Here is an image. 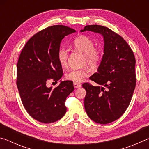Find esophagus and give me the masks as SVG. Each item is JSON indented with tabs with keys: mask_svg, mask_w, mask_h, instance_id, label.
I'll return each mask as SVG.
<instances>
[{
	"mask_svg": "<svg viewBox=\"0 0 149 149\" xmlns=\"http://www.w3.org/2000/svg\"><path fill=\"white\" fill-rule=\"evenodd\" d=\"M74 87L75 88H79L81 87V85L79 84H77V83H74Z\"/></svg>",
	"mask_w": 149,
	"mask_h": 149,
	"instance_id": "34e87169",
	"label": "esophagus"
}]
</instances>
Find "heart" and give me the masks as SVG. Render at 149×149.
<instances>
[{"label": "heart", "mask_w": 149, "mask_h": 149, "mask_svg": "<svg viewBox=\"0 0 149 149\" xmlns=\"http://www.w3.org/2000/svg\"><path fill=\"white\" fill-rule=\"evenodd\" d=\"M74 49L84 54L83 61L87 64L91 68L97 67L102 60V51L99 48L95 47V42L89 37L85 35H79L72 42ZM58 60L62 67L68 64V53L64 48H60L57 53ZM89 75V71L87 69L73 70L65 74L68 80L77 83L81 82Z\"/></svg>", "instance_id": "obj_1"}]
</instances>
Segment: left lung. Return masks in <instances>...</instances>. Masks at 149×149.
Here are the masks:
<instances>
[{"label": "left lung", "instance_id": "left-lung-1", "mask_svg": "<svg viewBox=\"0 0 149 149\" xmlns=\"http://www.w3.org/2000/svg\"><path fill=\"white\" fill-rule=\"evenodd\" d=\"M85 31L101 34L104 44L97 72L89 78L99 85H82L85 109L93 121L107 124L122 116L130 105L136 85L135 56L127 42L108 27L91 25L81 30Z\"/></svg>", "mask_w": 149, "mask_h": 149}]
</instances>
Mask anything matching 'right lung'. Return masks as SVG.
<instances>
[{
  "instance_id": "add662e5",
  "label": "right lung",
  "mask_w": 149,
  "mask_h": 149,
  "mask_svg": "<svg viewBox=\"0 0 149 149\" xmlns=\"http://www.w3.org/2000/svg\"><path fill=\"white\" fill-rule=\"evenodd\" d=\"M75 30L62 25L37 33L22 49L17 64V87L27 113L40 122L52 123L64 116L65 101L74 89L71 81H60L53 89L49 80L57 82L63 75L57 53L65 36Z\"/></svg>"
}]
</instances>
